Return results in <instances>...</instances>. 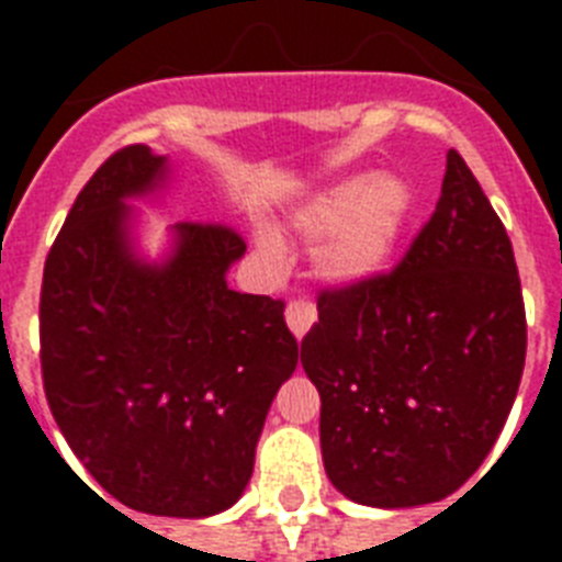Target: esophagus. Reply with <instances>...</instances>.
<instances>
[{
    "instance_id": "34e87169",
    "label": "esophagus",
    "mask_w": 562,
    "mask_h": 562,
    "mask_svg": "<svg viewBox=\"0 0 562 562\" xmlns=\"http://www.w3.org/2000/svg\"><path fill=\"white\" fill-rule=\"evenodd\" d=\"M317 321V308L315 303H308V300H294V303H289V308H285V324H289L291 335L294 338H306V333L312 329V324Z\"/></svg>"
}]
</instances>
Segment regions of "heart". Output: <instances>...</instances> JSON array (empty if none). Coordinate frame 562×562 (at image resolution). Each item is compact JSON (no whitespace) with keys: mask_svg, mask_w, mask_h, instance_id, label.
<instances>
[{"mask_svg":"<svg viewBox=\"0 0 562 562\" xmlns=\"http://www.w3.org/2000/svg\"><path fill=\"white\" fill-rule=\"evenodd\" d=\"M417 212V192L396 171H356L326 183L289 212V227L303 241H319L315 268L329 285H364L382 277L400 254ZM256 250L280 259L282 238L256 227Z\"/></svg>","mask_w":562,"mask_h":562,"instance_id":"heart-1","label":"heart"}]
</instances>
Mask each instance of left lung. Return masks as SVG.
<instances>
[{
	"instance_id": "1",
	"label": "left lung",
	"mask_w": 562,
	"mask_h": 562,
	"mask_svg": "<svg viewBox=\"0 0 562 562\" xmlns=\"http://www.w3.org/2000/svg\"><path fill=\"white\" fill-rule=\"evenodd\" d=\"M525 368V306L505 224L461 154L396 271L324 291L303 338L329 481L356 505L452 496L505 428Z\"/></svg>"
}]
</instances>
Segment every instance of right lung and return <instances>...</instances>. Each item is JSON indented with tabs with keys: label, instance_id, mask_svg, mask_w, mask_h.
<instances>
[{
	"label": "right lung",
	"instance_id": "1",
	"mask_svg": "<svg viewBox=\"0 0 562 562\" xmlns=\"http://www.w3.org/2000/svg\"><path fill=\"white\" fill-rule=\"evenodd\" d=\"M175 162L116 151L75 198L48 250L40 361L48 408L110 496L203 519L241 498L282 382L303 359L280 300L227 285L245 241L178 221L148 256L134 201H160Z\"/></svg>",
	"mask_w": 562,
	"mask_h": 562
}]
</instances>
